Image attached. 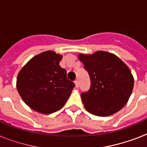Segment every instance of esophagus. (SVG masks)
Instances as JSON below:
<instances>
[{
  "mask_svg": "<svg viewBox=\"0 0 147 147\" xmlns=\"http://www.w3.org/2000/svg\"><path fill=\"white\" fill-rule=\"evenodd\" d=\"M75 85H76V88H78V81H75Z\"/></svg>",
  "mask_w": 147,
  "mask_h": 147,
  "instance_id": "1",
  "label": "esophagus"
}]
</instances>
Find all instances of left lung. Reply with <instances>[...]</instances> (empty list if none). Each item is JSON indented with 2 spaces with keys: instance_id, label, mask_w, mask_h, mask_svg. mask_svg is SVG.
<instances>
[{
  "instance_id": "1",
  "label": "left lung",
  "mask_w": 147,
  "mask_h": 147,
  "mask_svg": "<svg viewBox=\"0 0 147 147\" xmlns=\"http://www.w3.org/2000/svg\"><path fill=\"white\" fill-rule=\"evenodd\" d=\"M78 59L91 78L88 92L81 94L86 111L96 116L107 117L122 109L134 84L127 65L116 55L105 51L81 53Z\"/></svg>"
}]
</instances>
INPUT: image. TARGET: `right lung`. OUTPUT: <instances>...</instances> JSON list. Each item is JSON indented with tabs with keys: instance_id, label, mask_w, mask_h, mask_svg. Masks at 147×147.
Here are the masks:
<instances>
[{
	"instance_id": "add662e5",
	"label": "right lung",
	"mask_w": 147,
	"mask_h": 147,
	"mask_svg": "<svg viewBox=\"0 0 147 147\" xmlns=\"http://www.w3.org/2000/svg\"><path fill=\"white\" fill-rule=\"evenodd\" d=\"M62 55L45 51L33 57L19 71L17 92L25 104L40 114L60 110L75 87L59 65Z\"/></svg>"
}]
</instances>
